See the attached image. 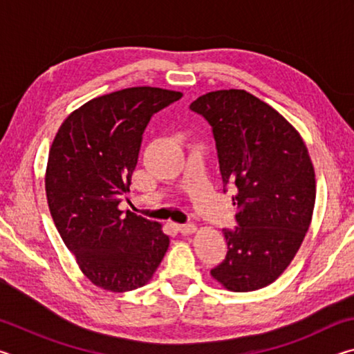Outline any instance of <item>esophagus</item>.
Instances as JSON below:
<instances>
[{"mask_svg":"<svg viewBox=\"0 0 354 354\" xmlns=\"http://www.w3.org/2000/svg\"><path fill=\"white\" fill-rule=\"evenodd\" d=\"M178 231L181 232V234L187 236V234H192V232L196 231V226L194 223H184V225H176Z\"/></svg>","mask_w":354,"mask_h":354,"instance_id":"obj_1","label":"esophagus"}]
</instances>
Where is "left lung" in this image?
<instances>
[{
	"label": "left lung",
	"mask_w": 354,
	"mask_h": 354,
	"mask_svg": "<svg viewBox=\"0 0 354 354\" xmlns=\"http://www.w3.org/2000/svg\"><path fill=\"white\" fill-rule=\"evenodd\" d=\"M190 109L211 124L225 190L237 194L236 230H223L225 261L214 279L232 292L272 284L301 245L315 203V173L298 131L254 95L209 92Z\"/></svg>",
	"instance_id": "left-lung-1"
}]
</instances>
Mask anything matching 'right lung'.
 Instances as JSON below:
<instances>
[{
    "instance_id": "add662e5",
    "label": "right lung",
    "mask_w": 354,
    "mask_h": 354,
    "mask_svg": "<svg viewBox=\"0 0 354 354\" xmlns=\"http://www.w3.org/2000/svg\"><path fill=\"white\" fill-rule=\"evenodd\" d=\"M181 92L131 87L93 98L61 124L48 156L45 190L59 234L88 281L104 290L145 286L169 248L158 221L120 211L143 131Z\"/></svg>"
}]
</instances>
